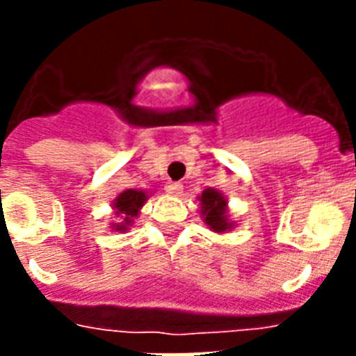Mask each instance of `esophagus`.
I'll return each instance as SVG.
<instances>
[{
  "instance_id": "1",
  "label": "esophagus",
  "mask_w": 356,
  "mask_h": 356,
  "mask_svg": "<svg viewBox=\"0 0 356 356\" xmlns=\"http://www.w3.org/2000/svg\"><path fill=\"white\" fill-rule=\"evenodd\" d=\"M166 192L170 195H181V194H183V184H181V183H168L166 184Z\"/></svg>"
}]
</instances>
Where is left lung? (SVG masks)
<instances>
[{"mask_svg": "<svg viewBox=\"0 0 356 356\" xmlns=\"http://www.w3.org/2000/svg\"><path fill=\"white\" fill-rule=\"evenodd\" d=\"M201 218L214 233H229L234 229V222L229 216L227 200L216 188H205L200 195Z\"/></svg>", "mask_w": 356, "mask_h": 356, "instance_id": "1", "label": "left lung"}]
</instances>
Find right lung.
I'll use <instances>...</instances> for the list:
<instances>
[{"mask_svg": "<svg viewBox=\"0 0 356 356\" xmlns=\"http://www.w3.org/2000/svg\"><path fill=\"white\" fill-rule=\"evenodd\" d=\"M149 195L145 194L144 190L127 188L123 190L122 194L113 201V211L116 218H120L118 223H111L113 231H127L133 225V220L138 216L140 209L144 207Z\"/></svg>", "mask_w": 356, "mask_h": 356, "instance_id": "1", "label": "right lung"}]
</instances>
